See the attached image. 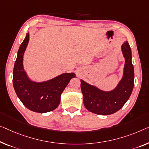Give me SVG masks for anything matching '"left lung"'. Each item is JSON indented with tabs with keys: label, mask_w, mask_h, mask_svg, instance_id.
Masks as SVG:
<instances>
[{
	"label": "left lung",
	"mask_w": 149,
	"mask_h": 149,
	"mask_svg": "<svg viewBox=\"0 0 149 149\" xmlns=\"http://www.w3.org/2000/svg\"><path fill=\"white\" fill-rule=\"evenodd\" d=\"M125 58L123 77L116 88L110 92H104L81 79V90L84 104L91 112L100 115H109L118 111L132 94L134 88V67L132 63L131 49L127 41L122 45Z\"/></svg>",
	"instance_id": "left-lung-1"
}]
</instances>
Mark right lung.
Listing matches in <instances>:
<instances>
[{
	"label": "right lung",
	"instance_id": "add662e5",
	"mask_svg": "<svg viewBox=\"0 0 149 149\" xmlns=\"http://www.w3.org/2000/svg\"><path fill=\"white\" fill-rule=\"evenodd\" d=\"M29 34L20 45L13 70V83L17 96L29 110L45 113L55 110L60 103L61 94L74 73L63 74L50 80L35 82L29 79L23 69V55L27 46Z\"/></svg>",
	"mask_w": 149,
	"mask_h": 149
}]
</instances>
